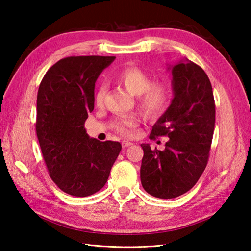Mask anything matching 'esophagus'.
Listing matches in <instances>:
<instances>
[{"label": "esophagus", "instance_id": "34e87169", "mask_svg": "<svg viewBox=\"0 0 251 251\" xmlns=\"http://www.w3.org/2000/svg\"><path fill=\"white\" fill-rule=\"evenodd\" d=\"M121 144H123V148H127V147H130V146H133V142L124 140L123 142H121Z\"/></svg>", "mask_w": 251, "mask_h": 251}]
</instances>
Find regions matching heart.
<instances>
[{
  "label": "heart",
  "instance_id": "1",
  "mask_svg": "<svg viewBox=\"0 0 251 251\" xmlns=\"http://www.w3.org/2000/svg\"><path fill=\"white\" fill-rule=\"evenodd\" d=\"M132 95H137L139 109L149 118H158L169 108L171 101L170 87L163 81L151 82V77L140 68L130 66L118 71L114 76ZM105 93L104 86H100L94 94L96 105L102 104ZM136 116H126L114 121L113 127L124 136L133 135V128L138 126Z\"/></svg>",
  "mask_w": 251,
  "mask_h": 251
}]
</instances>
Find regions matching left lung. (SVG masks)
<instances>
[{
    "label": "left lung",
    "instance_id": "8db88e82",
    "mask_svg": "<svg viewBox=\"0 0 251 251\" xmlns=\"http://www.w3.org/2000/svg\"><path fill=\"white\" fill-rule=\"evenodd\" d=\"M169 69L174 98L153 126L150 138L170 139L163 151L141 144V184L160 199L183 195L199 180L208 161L216 120L211 83L202 68L186 59Z\"/></svg>",
    "mask_w": 251,
    "mask_h": 251
}]
</instances>
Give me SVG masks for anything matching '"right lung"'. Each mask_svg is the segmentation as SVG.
<instances>
[{
  "mask_svg": "<svg viewBox=\"0 0 251 251\" xmlns=\"http://www.w3.org/2000/svg\"><path fill=\"white\" fill-rule=\"evenodd\" d=\"M115 56H69L45 74L37 92L36 135L53 182L75 197L107 183L121 151L116 141L90 138L85 128L94 109L96 79Z\"/></svg>",
  "mask_w": 251,
  "mask_h": 251,
  "instance_id": "add662e5",
  "label": "right lung"
}]
</instances>
